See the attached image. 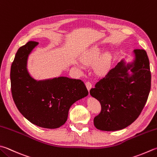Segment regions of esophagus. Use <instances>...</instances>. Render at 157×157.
<instances>
[{
    "label": "esophagus",
    "instance_id": "1",
    "mask_svg": "<svg viewBox=\"0 0 157 157\" xmlns=\"http://www.w3.org/2000/svg\"><path fill=\"white\" fill-rule=\"evenodd\" d=\"M85 85H86V87L87 88V90L90 91V89L92 87V84H91V82L90 81H86L85 82Z\"/></svg>",
    "mask_w": 157,
    "mask_h": 157
}]
</instances>
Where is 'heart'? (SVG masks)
<instances>
[{"instance_id":"heart-1","label":"heart","mask_w":157,"mask_h":157,"mask_svg":"<svg viewBox=\"0 0 157 157\" xmlns=\"http://www.w3.org/2000/svg\"><path fill=\"white\" fill-rule=\"evenodd\" d=\"M101 54V50L98 47L91 48L83 57V61L85 63H93L96 62L100 57ZM110 58L109 55H105L99 64V69L100 70H105L109 63Z\"/></svg>"}]
</instances>
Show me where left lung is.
Here are the masks:
<instances>
[{
    "label": "left lung",
    "mask_w": 157,
    "mask_h": 157,
    "mask_svg": "<svg viewBox=\"0 0 157 157\" xmlns=\"http://www.w3.org/2000/svg\"><path fill=\"white\" fill-rule=\"evenodd\" d=\"M135 60L125 66L121 61L91 88L90 93L101 105V111L94 119L100 131H114L135 122L142 111L151 87L150 62L145 50L135 49ZM131 68L133 75L129 77Z\"/></svg>",
    "instance_id": "1"
}]
</instances>
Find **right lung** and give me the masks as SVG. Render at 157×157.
<instances>
[{
    "label": "right lung",
    "mask_w": 157,
    "mask_h": 157,
    "mask_svg": "<svg viewBox=\"0 0 157 157\" xmlns=\"http://www.w3.org/2000/svg\"><path fill=\"white\" fill-rule=\"evenodd\" d=\"M37 44L30 41L17 50L11 67V94L17 109L29 122L42 128H57L66 123L70 106L87 96L88 91L80 79L32 78L26 61Z\"/></svg>",
    "instance_id": "1"
}]
</instances>
